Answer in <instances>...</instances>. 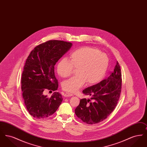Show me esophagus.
<instances>
[{"label":"esophagus","instance_id":"obj_1","mask_svg":"<svg viewBox=\"0 0 147 147\" xmlns=\"http://www.w3.org/2000/svg\"><path fill=\"white\" fill-rule=\"evenodd\" d=\"M64 95L65 97H69V96H73V94L69 93V92H65Z\"/></svg>","mask_w":147,"mask_h":147}]
</instances>
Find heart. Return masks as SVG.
Here are the masks:
<instances>
[{"mask_svg":"<svg viewBox=\"0 0 147 147\" xmlns=\"http://www.w3.org/2000/svg\"><path fill=\"white\" fill-rule=\"evenodd\" d=\"M108 63L106 55L95 48L83 47L74 51L70 54V61L63 58L57 64V73L62 78L69 77L77 69V76L63 82V90L76 92L86 82L98 83L104 76Z\"/></svg>","mask_w":147,"mask_h":147,"instance_id":"1","label":"heart"}]
</instances>
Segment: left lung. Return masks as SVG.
<instances>
[{"label":"left lung","instance_id":"left-lung-1","mask_svg":"<svg viewBox=\"0 0 147 147\" xmlns=\"http://www.w3.org/2000/svg\"><path fill=\"white\" fill-rule=\"evenodd\" d=\"M122 88V74L118 61L110 76L83 90L90 99L83 98L75 109L78 118L87 124H96L107 117L117 105Z\"/></svg>","mask_w":147,"mask_h":147}]
</instances>
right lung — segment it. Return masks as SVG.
<instances>
[{
	"label": "right lung",
	"instance_id": "add662e5",
	"mask_svg": "<svg viewBox=\"0 0 147 147\" xmlns=\"http://www.w3.org/2000/svg\"><path fill=\"white\" fill-rule=\"evenodd\" d=\"M71 45V42L49 40L36 46L26 59L21 75L22 95L28 113L36 119L52 115L62 102L58 92L48 98L43 91L58 89L55 65Z\"/></svg>",
	"mask_w": 147,
	"mask_h": 147
}]
</instances>
